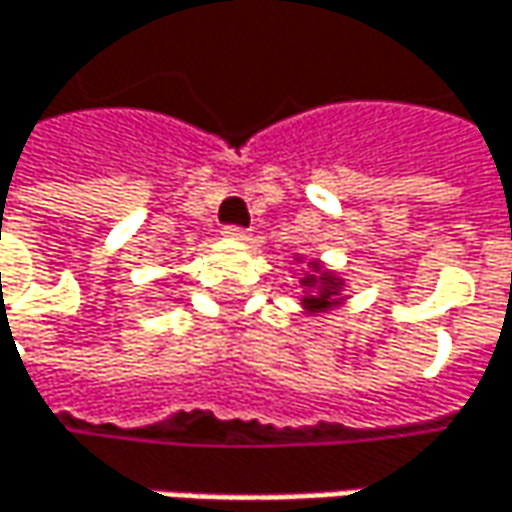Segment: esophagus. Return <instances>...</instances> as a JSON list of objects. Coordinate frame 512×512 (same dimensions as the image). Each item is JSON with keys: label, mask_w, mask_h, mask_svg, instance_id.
I'll use <instances>...</instances> for the list:
<instances>
[{"label": "esophagus", "mask_w": 512, "mask_h": 512, "mask_svg": "<svg viewBox=\"0 0 512 512\" xmlns=\"http://www.w3.org/2000/svg\"><path fill=\"white\" fill-rule=\"evenodd\" d=\"M222 234H225L228 240H234V243H246V240H249V231H246V228H240V225H225V228H222Z\"/></svg>", "instance_id": "obj_1"}]
</instances>
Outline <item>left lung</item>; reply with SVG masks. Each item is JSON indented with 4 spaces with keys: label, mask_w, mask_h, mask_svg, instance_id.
Segmentation results:
<instances>
[{
    "label": "left lung",
    "mask_w": 512,
    "mask_h": 512,
    "mask_svg": "<svg viewBox=\"0 0 512 512\" xmlns=\"http://www.w3.org/2000/svg\"><path fill=\"white\" fill-rule=\"evenodd\" d=\"M310 275H304L302 278V287H304V310H310V313H322V310H328V307H334V304H340V290H343V278H337L334 272H322L319 269V263H310Z\"/></svg>",
    "instance_id": "left-lung-1"
}]
</instances>
